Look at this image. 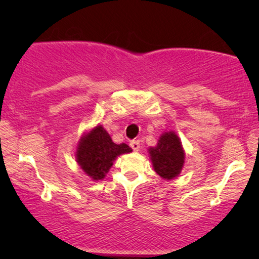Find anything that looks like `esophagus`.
Returning <instances> with one entry per match:
<instances>
[{
	"instance_id": "esophagus-1",
	"label": "esophagus",
	"mask_w": 259,
	"mask_h": 259,
	"mask_svg": "<svg viewBox=\"0 0 259 259\" xmlns=\"http://www.w3.org/2000/svg\"><path fill=\"white\" fill-rule=\"evenodd\" d=\"M130 146L132 147V150L134 152H138L140 150V141L139 140H132L130 141Z\"/></svg>"
}]
</instances>
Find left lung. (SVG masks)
<instances>
[{"mask_svg": "<svg viewBox=\"0 0 259 259\" xmlns=\"http://www.w3.org/2000/svg\"><path fill=\"white\" fill-rule=\"evenodd\" d=\"M148 153L155 173L162 179H175L185 164V151L180 138L173 131L162 133L157 146L148 148Z\"/></svg>", "mask_w": 259, "mask_h": 259, "instance_id": "8db88e82", "label": "left lung"}]
</instances>
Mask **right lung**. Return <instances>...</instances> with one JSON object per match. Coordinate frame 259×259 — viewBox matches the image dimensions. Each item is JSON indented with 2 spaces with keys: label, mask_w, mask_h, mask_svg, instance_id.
<instances>
[{
  "label": "right lung",
  "mask_w": 259,
  "mask_h": 259,
  "mask_svg": "<svg viewBox=\"0 0 259 259\" xmlns=\"http://www.w3.org/2000/svg\"><path fill=\"white\" fill-rule=\"evenodd\" d=\"M126 144L113 143L104 127L98 125L81 137L76 146L75 158L80 168L92 180H102L119 155L131 153Z\"/></svg>",
  "instance_id": "1"
}]
</instances>
